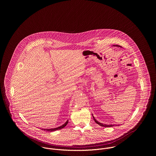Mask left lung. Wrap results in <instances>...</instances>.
I'll return each instance as SVG.
<instances>
[{"instance_id":"8db88e82","label":"left lung","mask_w":156,"mask_h":156,"mask_svg":"<svg viewBox=\"0 0 156 156\" xmlns=\"http://www.w3.org/2000/svg\"><path fill=\"white\" fill-rule=\"evenodd\" d=\"M113 46H115V47H120V48H122L121 46H119V45H113ZM92 115H93V114H92ZM93 117L94 120L95 121V122H96V123H98L99 125L101 126H104V127H111V126H113L116 125H106V124H103V123H102L99 122L98 120H96V119L94 117L93 115Z\"/></svg>"}]
</instances>
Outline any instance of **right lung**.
Returning a JSON list of instances; mask_svg holds the SVG:
<instances>
[{"label": "right lung", "mask_w": 156, "mask_h": 156, "mask_svg": "<svg viewBox=\"0 0 156 156\" xmlns=\"http://www.w3.org/2000/svg\"><path fill=\"white\" fill-rule=\"evenodd\" d=\"M69 123V120H66V122L63 124L62 125L58 126V127H57V128H47V129H43V128H41V129H43V130H46V131H56V130H58V129H62L63 128H64L66 125H67V123Z\"/></svg>", "instance_id": "obj_1"}]
</instances>
